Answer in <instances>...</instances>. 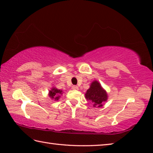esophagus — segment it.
<instances>
[{"label": "esophagus", "instance_id": "obj_1", "mask_svg": "<svg viewBox=\"0 0 153 153\" xmlns=\"http://www.w3.org/2000/svg\"><path fill=\"white\" fill-rule=\"evenodd\" d=\"M72 89H73V90H78L79 88H78V86H75V85H74V86H72Z\"/></svg>", "mask_w": 153, "mask_h": 153}]
</instances>
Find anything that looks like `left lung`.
Here are the masks:
<instances>
[{
	"label": "left lung",
	"mask_w": 153,
	"mask_h": 153,
	"mask_svg": "<svg viewBox=\"0 0 153 153\" xmlns=\"http://www.w3.org/2000/svg\"><path fill=\"white\" fill-rule=\"evenodd\" d=\"M85 95L87 100H91L94 103V107H102V102L107 100V92L102 89L100 84L97 81L92 83L90 88L87 90Z\"/></svg>",
	"instance_id": "obj_1"
}]
</instances>
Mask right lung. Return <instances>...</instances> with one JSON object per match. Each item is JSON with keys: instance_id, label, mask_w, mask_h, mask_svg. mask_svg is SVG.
<instances>
[{"instance_id": "1", "label": "right lung", "mask_w": 153, "mask_h": 153, "mask_svg": "<svg viewBox=\"0 0 153 153\" xmlns=\"http://www.w3.org/2000/svg\"><path fill=\"white\" fill-rule=\"evenodd\" d=\"M60 94H62V90L56 89L55 88H53L49 92V97L53 98V99H55V100H59V97H60Z\"/></svg>"}]
</instances>
